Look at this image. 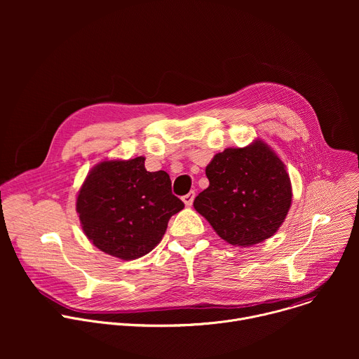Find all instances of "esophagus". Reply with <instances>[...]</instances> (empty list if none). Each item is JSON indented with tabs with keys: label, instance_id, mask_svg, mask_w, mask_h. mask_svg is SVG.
Wrapping results in <instances>:
<instances>
[{
	"label": "esophagus",
	"instance_id": "1",
	"mask_svg": "<svg viewBox=\"0 0 359 359\" xmlns=\"http://www.w3.org/2000/svg\"><path fill=\"white\" fill-rule=\"evenodd\" d=\"M194 196H196L194 191H189L187 194H184V196L182 197V200H183V203L186 204V206H191L193 200H194Z\"/></svg>",
	"mask_w": 359,
	"mask_h": 359
}]
</instances>
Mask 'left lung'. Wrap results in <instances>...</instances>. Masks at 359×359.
I'll list each match as a JSON object with an SVG mask.
<instances>
[{
    "label": "left lung",
    "mask_w": 359,
    "mask_h": 359,
    "mask_svg": "<svg viewBox=\"0 0 359 359\" xmlns=\"http://www.w3.org/2000/svg\"><path fill=\"white\" fill-rule=\"evenodd\" d=\"M210 182L193 206L233 245H254L274 236L291 206L284 163L262 140L229 147L206 168Z\"/></svg>",
    "instance_id": "8db88e82"
}]
</instances>
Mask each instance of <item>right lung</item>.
<instances>
[{"instance_id":"1","label":"right lung","mask_w":359,"mask_h":359,"mask_svg":"<svg viewBox=\"0 0 359 359\" xmlns=\"http://www.w3.org/2000/svg\"><path fill=\"white\" fill-rule=\"evenodd\" d=\"M184 208L166 172H147L144 158L105 161L86 176L76 212L86 237L104 252L135 260L155 248L170 217Z\"/></svg>"}]
</instances>
